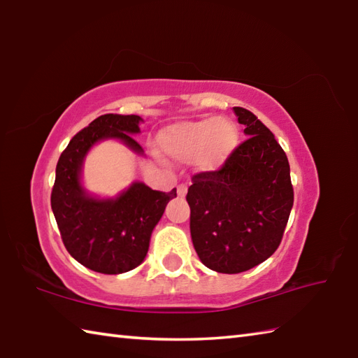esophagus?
<instances>
[{
  "label": "esophagus",
  "instance_id": "34e87169",
  "mask_svg": "<svg viewBox=\"0 0 358 358\" xmlns=\"http://www.w3.org/2000/svg\"><path fill=\"white\" fill-rule=\"evenodd\" d=\"M186 192H187V186L186 185H180L177 187V194H178V196H181V199H185Z\"/></svg>",
  "mask_w": 358,
  "mask_h": 358
}]
</instances>
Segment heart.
<instances>
[{"label":"heart","mask_w":358,"mask_h":358,"mask_svg":"<svg viewBox=\"0 0 358 358\" xmlns=\"http://www.w3.org/2000/svg\"><path fill=\"white\" fill-rule=\"evenodd\" d=\"M237 127L229 120L217 117L177 123L159 134L158 143L173 159H191L201 171H215L237 146Z\"/></svg>","instance_id":"heart-1"}]
</instances>
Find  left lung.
I'll return each mask as SVG.
<instances>
[{"mask_svg":"<svg viewBox=\"0 0 358 358\" xmlns=\"http://www.w3.org/2000/svg\"><path fill=\"white\" fill-rule=\"evenodd\" d=\"M234 112L249 138L218 171L194 175L186 195L196 254L222 273L245 272L268 260L294 204L291 169L275 136L252 112Z\"/></svg>","mask_w":358,"mask_h":358,"instance_id":"obj_1","label":"left lung"}]
</instances>
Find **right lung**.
Wrapping results in <instances>:
<instances>
[{"instance_id":"add662e5","label":"right lung","mask_w":358,"mask_h":358,"mask_svg":"<svg viewBox=\"0 0 358 358\" xmlns=\"http://www.w3.org/2000/svg\"><path fill=\"white\" fill-rule=\"evenodd\" d=\"M138 115L106 113L73 136L57 164L50 204L64 246L75 260L100 273H123L141 264L150 235L166 204L177 196L132 183L117 199H96L81 186V167L95 143L115 138L143 155L134 140L140 132Z\"/></svg>"}]
</instances>
